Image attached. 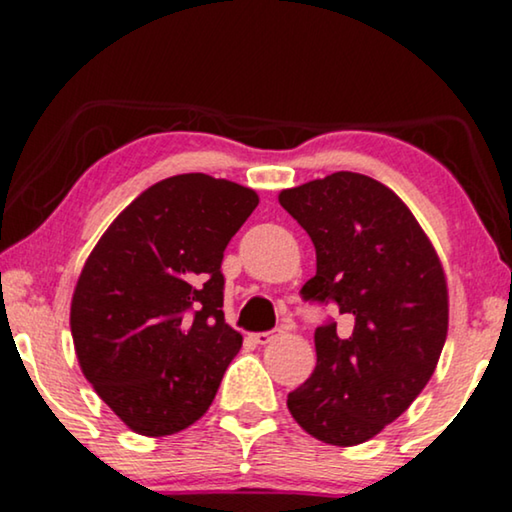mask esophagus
Instances as JSON below:
<instances>
[{"instance_id": "1", "label": "esophagus", "mask_w": 512, "mask_h": 512, "mask_svg": "<svg viewBox=\"0 0 512 512\" xmlns=\"http://www.w3.org/2000/svg\"><path fill=\"white\" fill-rule=\"evenodd\" d=\"M279 335V331H268V333H254L251 335V340L256 342V345H270L272 340H275Z\"/></svg>"}]
</instances>
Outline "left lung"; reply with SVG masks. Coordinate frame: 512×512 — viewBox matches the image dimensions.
<instances>
[{"label":"left lung","mask_w":512,"mask_h":512,"mask_svg":"<svg viewBox=\"0 0 512 512\" xmlns=\"http://www.w3.org/2000/svg\"><path fill=\"white\" fill-rule=\"evenodd\" d=\"M317 249L305 300L335 303L340 324L314 333V373L286 398L321 443L375 438L429 384L447 338L450 296L438 251L408 205L356 172L279 193Z\"/></svg>","instance_id":"1"}]
</instances>
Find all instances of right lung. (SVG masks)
I'll use <instances>...</instances> for the list:
<instances>
[{
  "instance_id": "1",
  "label": "right lung",
  "mask_w": 512,
  "mask_h": 512,
  "mask_svg": "<svg viewBox=\"0 0 512 512\" xmlns=\"http://www.w3.org/2000/svg\"><path fill=\"white\" fill-rule=\"evenodd\" d=\"M256 191L191 172L137 195L74 286L81 373L139 436H172L212 405L242 335L223 319L221 261Z\"/></svg>"
}]
</instances>
